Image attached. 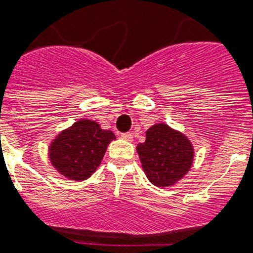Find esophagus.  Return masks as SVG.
<instances>
[{"mask_svg": "<svg viewBox=\"0 0 253 253\" xmlns=\"http://www.w3.org/2000/svg\"><path fill=\"white\" fill-rule=\"evenodd\" d=\"M121 137H122L123 140H126V141H132V140H133L132 133H130V132L122 133V135H121Z\"/></svg>", "mask_w": 253, "mask_h": 253, "instance_id": "obj_1", "label": "esophagus"}]
</instances>
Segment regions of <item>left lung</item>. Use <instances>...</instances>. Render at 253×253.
<instances>
[{
	"label": "left lung",
	"mask_w": 253,
	"mask_h": 253,
	"mask_svg": "<svg viewBox=\"0 0 253 253\" xmlns=\"http://www.w3.org/2000/svg\"><path fill=\"white\" fill-rule=\"evenodd\" d=\"M136 150L148 180L159 188L175 185L192 169L194 159L192 141L166 123L148 128L145 141L137 144Z\"/></svg>",
	"instance_id": "1"
}]
</instances>
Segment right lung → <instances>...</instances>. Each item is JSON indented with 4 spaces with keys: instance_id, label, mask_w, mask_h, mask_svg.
<instances>
[{
    "instance_id": "1",
    "label": "right lung",
    "mask_w": 253,
    "mask_h": 253,
    "mask_svg": "<svg viewBox=\"0 0 253 253\" xmlns=\"http://www.w3.org/2000/svg\"><path fill=\"white\" fill-rule=\"evenodd\" d=\"M112 131L103 130L91 120H80L61 131L48 146V158L54 169L69 180H86L100 166L110 141Z\"/></svg>"
}]
</instances>
